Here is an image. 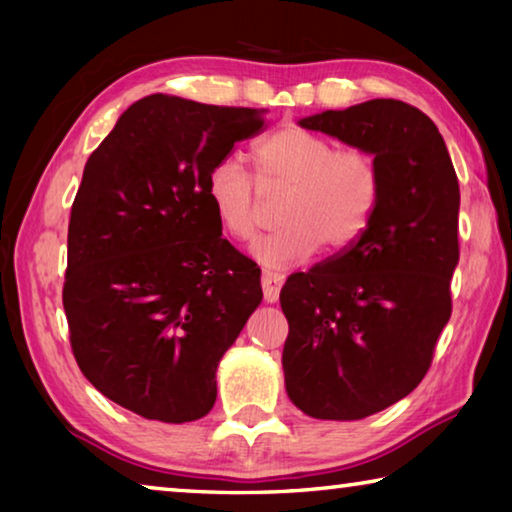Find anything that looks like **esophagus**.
Masks as SVG:
<instances>
[{
	"mask_svg": "<svg viewBox=\"0 0 512 512\" xmlns=\"http://www.w3.org/2000/svg\"><path fill=\"white\" fill-rule=\"evenodd\" d=\"M284 284V275L277 271H264L262 273V289H264V300L266 302H277L280 298V289Z\"/></svg>",
	"mask_w": 512,
	"mask_h": 512,
	"instance_id": "34e87169",
	"label": "esophagus"
}]
</instances>
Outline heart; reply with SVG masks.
<instances>
[{
    "mask_svg": "<svg viewBox=\"0 0 512 512\" xmlns=\"http://www.w3.org/2000/svg\"><path fill=\"white\" fill-rule=\"evenodd\" d=\"M253 160L257 183L239 160L223 158L207 171L205 192L225 235L253 241L259 228V189H287L280 207L284 225L253 248L262 264L296 266L323 244L345 250L366 232L381 194L377 160L370 151L336 149L323 135L289 126L257 142Z\"/></svg>",
    "mask_w": 512,
    "mask_h": 512,
    "instance_id": "heart-1",
    "label": "heart"
}]
</instances>
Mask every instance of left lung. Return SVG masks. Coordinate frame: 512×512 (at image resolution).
<instances>
[{
    "label": "left lung",
    "mask_w": 512,
    "mask_h": 512,
    "mask_svg": "<svg viewBox=\"0 0 512 512\" xmlns=\"http://www.w3.org/2000/svg\"><path fill=\"white\" fill-rule=\"evenodd\" d=\"M377 160L381 194L366 232L343 253L289 275L284 386L302 413L361 420L409 395L452 316L458 178L422 110L372 99L300 119Z\"/></svg>",
    "instance_id": "left-lung-1"
}]
</instances>
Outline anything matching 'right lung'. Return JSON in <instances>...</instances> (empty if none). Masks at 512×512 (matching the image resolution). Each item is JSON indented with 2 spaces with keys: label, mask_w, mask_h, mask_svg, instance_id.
Listing matches in <instances>:
<instances>
[{
  "label": "right lung",
  "mask_w": 512,
  "mask_h": 512,
  "mask_svg": "<svg viewBox=\"0 0 512 512\" xmlns=\"http://www.w3.org/2000/svg\"><path fill=\"white\" fill-rule=\"evenodd\" d=\"M264 112L151 94L85 162L67 232L69 341L90 384L146 420L210 413L219 361L262 302V271L221 237L205 183Z\"/></svg>",
  "instance_id": "obj_1"
}]
</instances>
